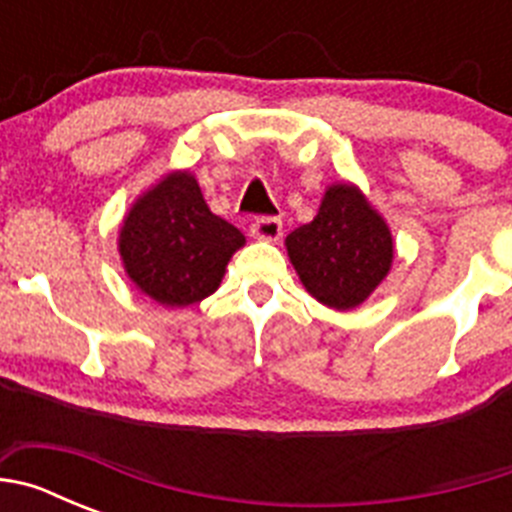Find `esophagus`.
<instances>
[{
    "instance_id": "1",
    "label": "esophagus",
    "mask_w": 512,
    "mask_h": 512,
    "mask_svg": "<svg viewBox=\"0 0 512 512\" xmlns=\"http://www.w3.org/2000/svg\"><path fill=\"white\" fill-rule=\"evenodd\" d=\"M282 220L279 217H256L251 223V235L259 241H279L282 238Z\"/></svg>"
}]
</instances>
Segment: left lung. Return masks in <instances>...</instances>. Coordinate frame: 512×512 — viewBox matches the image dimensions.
<instances>
[{
    "mask_svg": "<svg viewBox=\"0 0 512 512\" xmlns=\"http://www.w3.org/2000/svg\"><path fill=\"white\" fill-rule=\"evenodd\" d=\"M297 277L333 310H354L390 274L395 259L384 217L354 184L325 189L318 215L284 241Z\"/></svg>",
    "mask_w": 512,
    "mask_h": 512,
    "instance_id": "1",
    "label": "left lung"
}]
</instances>
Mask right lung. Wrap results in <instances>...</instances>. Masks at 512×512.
Masks as SVG:
<instances>
[{
    "label": "right lung",
    "instance_id": "add662e5",
    "mask_svg": "<svg viewBox=\"0 0 512 512\" xmlns=\"http://www.w3.org/2000/svg\"><path fill=\"white\" fill-rule=\"evenodd\" d=\"M246 243L228 220L210 212L189 171H171L133 202L120 228V259L130 282L166 307L210 297L230 256Z\"/></svg>",
    "mask_w": 512,
    "mask_h": 512
}]
</instances>
